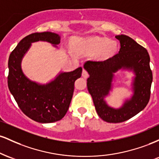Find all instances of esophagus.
I'll list each match as a JSON object with an SVG mask.
<instances>
[{"label": "esophagus", "instance_id": "esophagus-1", "mask_svg": "<svg viewBox=\"0 0 159 159\" xmlns=\"http://www.w3.org/2000/svg\"><path fill=\"white\" fill-rule=\"evenodd\" d=\"M82 76H83L84 78H87L89 77V73L88 72H87V70H85L84 69H83V71H82Z\"/></svg>", "mask_w": 159, "mask_h": 159}]
</instances>
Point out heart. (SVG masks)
Here are the masks:
<instances>
[{"instance_id": "obj_1", "label": "heart", "mask_w": 159, "mask_h": 159, "mask_svg": "<svg viewBox=\"0 0 159 159\" xmlns=\"http://www.w3.org/2000/svg\"><path fill=\"white\" fill-rule=\"evenodd\" d=\"M73 48L76 52L90 54L96 53L100 59H107L114 55L117 49L115 41L108 40L107 38L95 37L78 38L75 42Z\"/></svg>"}]
</instances>
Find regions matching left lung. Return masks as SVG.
I'll return each mask as SVG.
<instances>
[{
	"label": "left lung",
	"mask_w": 159,
	"mask_h": 159,
	"mask_svg": "<svg viewBox=\"0 0 159 159\" xmlns=\"http://www.w3.org/2000/svg\"><path fill=\"white\" fill-rule=\"evenodd\" d=\"M115 37L120 43L119 53L105 61L86 62L84 67L90 74L87 90L98 115L107 123H117L133 117L147 106L150 98L152 72L147 49L128 36ZM122 68L133 69L136 73L134 96L121 109H114L107 106L103 98L110 89L113 73Z\"/></svg>",
	"instance_id": "8db88e82"
}]
</instances>
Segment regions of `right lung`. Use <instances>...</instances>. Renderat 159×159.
<instances>
[{"label":"right lung","mask_w":159,"mask_h":159,"mask_svg":"<svg viewBox=\"0 0 159 159\" xmlns=\"http://www.w3.org/2000/svg\"><path fill=\"white\" fill-rule=\"evenodd\" d=\"M39 40L57 45L61 36L52 32L34 33L21 39L9 57L7 81L10 93L24 114L38 123H54L66 114L73 95L75 81L81 76L82 68L61 73L46 85L30 81L21 71V58L31 43Z\"/></svg>","instance_id":"right-lung-1"}]
</instances>
